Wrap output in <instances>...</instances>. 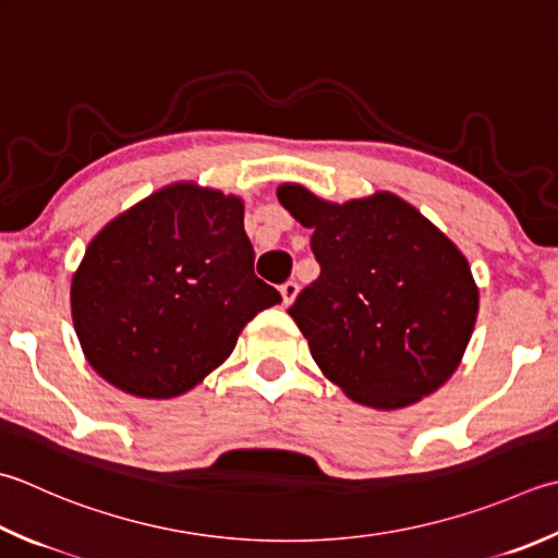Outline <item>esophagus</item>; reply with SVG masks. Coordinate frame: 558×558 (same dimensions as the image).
<instances>
[{
    "label": "esophagus",
    "mask_w": 558,
    "mask_h": 558,
    "mask_svg": "<svg viewBox=\"0 0 558 558\" xmlns=\"http://www.w3.org/2000/svg\"><path fill=\"white\" fill-rule=\"evenodd\" d=\"M298 292H300V288H298V282H294V280H288V282H282V286H280L282 302H286V304H292L294 298H298Z\"/></svg>",
    "instance_id": "esophagus-1"
}]
</instances>
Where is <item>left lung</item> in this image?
Masks as SVG:
<instances>
[{"label": "left lung", "instance_id": "1", "mask_svg": "<svg viewBox=\"0 0 558 558\" xmlns=\"http://www.w3.org/2000/svg\"><path fill=\"white\" fill-rule=\"evenodd\" d=\"M278 198L312 229L322 272L288 314L324 375L353 401L381 411L442 387L478 312L460 248L391 193L336 205L286 183Z\"/></svg>", "mask_w": 558, "mask_h": 558}]
</instances>
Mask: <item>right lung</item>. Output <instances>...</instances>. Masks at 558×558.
Returning a JSON list of instances; mask_svg holds the SVG:
<instances>
[{
  "instance_id": "right-lung-1",
  "label": "right lung",
  "mask_w": 558,
  "mask_h": 558,
  "mask_svg": "<svg viewBox=\"0 0 558 558\" xmlns=\"http://www.w3.org/2000/svg\"><path fill=\"white\" fill-rule=\"evenodd\" d=\"M280 300L254 272L242 201L191 183L108 222L72 278V319L92 367L145 399L193 389Z\"/></svg>"
}]
</instances>
